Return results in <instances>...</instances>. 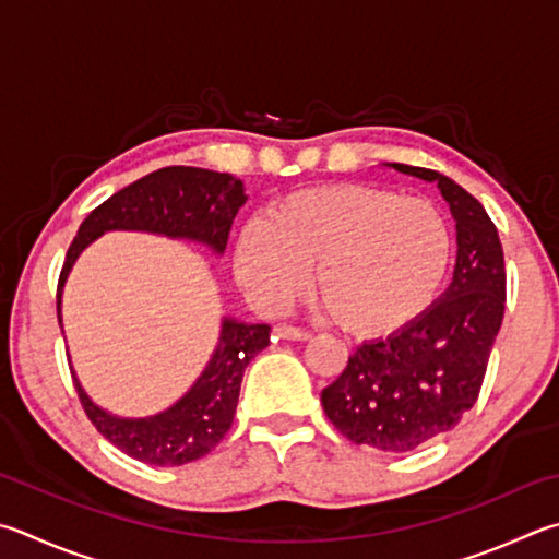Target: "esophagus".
<instances>
[{
	"mask_svg": "<svg viewBox=\"0 0 559 559\" xmlns=\"http://www.w3.org/2000/svg\"><path fill=\"white\" fill-rule=\"evenodd\" d=\"M276 334L281 340H290V342H306L310 340L312 334L308 330H300V328H290V324H278Z\"/></svg>",
	"mask_w": 559,
	"mask_h": 559,
	"instance_id": "34e87169",
	"label": "esophagus"
}]
</instances>
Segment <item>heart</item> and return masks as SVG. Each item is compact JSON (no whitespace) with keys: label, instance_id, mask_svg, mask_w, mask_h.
<instances>
[{"label":"heart","instance_id":"obj_1","mask_svg":"<svg viewBox=\"0 0 559 559\" xmlns=\"http://www.w3.org/2000/svg\"><path fill=\"white\" fill-rule=\"evenodd\" d=\"M452 235L423 198L337 182L281 198L239 229L235 276L263 312H283L310 281L344 330L383 337L428 310Z\"/></svg>","mask_w":559,"mask_h":559}]
</instances>
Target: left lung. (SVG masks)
I'll return each mask as SVG.
<instances>
[{"label":"left lung","mask_w":559,"mask_h":559,"mask_svg":"<svg viewBox=\"0 0 559 559\" xmlns=\"http://www.w3.org/2000/svg\"><path fill=\"white\" fill-rule=\"evenodd\" d=\"M435 182L456 227L448 290L418 320L385 340L364 342L322 408L344 438L381 452H411L452 430L476 403L506 302L499 231L479 200L430 168L385 164Z\"/></svg>","instance_id":"obj_1"}]
</instances>
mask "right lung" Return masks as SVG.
<instances>
[{
  "mask_svg": "<svg viewBox=\"0 0 559 559\" xmlns=\"http://www.w3.org/2000/svg\"><path fill=\"white\" fill-rule=\"evenodd\" d=\"M247 198L245 182L239 178L192 166L154 170L115 192L90 212L68 249L58 281L60 330L66 281L80 253L95 239L107 231H146L192 241L212 251V257H222L227 249L231 219ZM269 332L271 328L263 322H245L235 314H222L217 344L200 377L176 403L144 418H121L109 413L90 399L75 369L70 367V371L87 418L117 450L144 464L180 466L215 450L231 428L245 369L261 349L269 347Z\"/></svg>",
  "mask_w": 559,
  "mask_h": 559,
  "instance_id": "add662e5",
  "label": "right lung"
}]
</instances>
